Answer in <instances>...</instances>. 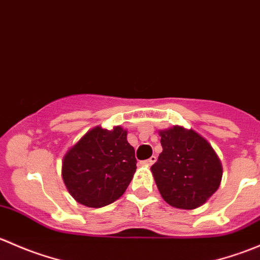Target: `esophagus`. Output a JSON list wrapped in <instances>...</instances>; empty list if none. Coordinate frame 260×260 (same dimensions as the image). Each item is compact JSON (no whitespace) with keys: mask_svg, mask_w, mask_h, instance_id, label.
Segmentation results:
<instances>
[{"mask_svg":"<svg viewBox=\"0 0 260 260\" xmlns=\"http://www.w3.org/2000/svg\"><path fill=\"white\" fill-rule=\"evenodd\" d=\"M154 161H156V156H152V157H149L148 159L142 161V165L143 166H151V165L154 164Z\"/></svg>","mask_w":260,"mask_h":260,"instance_id":"esophagus-1","label":"esophagus"}]
</instances>
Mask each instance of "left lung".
I'll list each match as a JSON object with an SVG mask.
<instances>
[{"label":"left lung","mask_w":260,"mask_h":260,"mask_svg":"<svg viewBox=\"0 0 260 260\" xmlns=\"http://www.w3.org/2000/svg\"><path fill=\"white\" fill-rule=\"evenodd\" d=\"M162 152L152 165L159 193L177 209H196L219 188L222 167L210 143L195 131H161Z\"/></svg>","instance_id":"left-lung-1"}]
</instances>
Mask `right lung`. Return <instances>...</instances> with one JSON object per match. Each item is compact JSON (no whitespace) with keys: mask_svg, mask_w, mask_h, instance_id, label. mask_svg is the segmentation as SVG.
Returning a JSON list of instances; mask_svg holds the SVG:
<instances>
[{"mask_svg":"<svg viewBox=\"0 0 260 260\" xmlns=\"http://www.w3.org/2000/svg\"><path fill=\"white\" fill-rule=\"evenodd\" d=\"M137 159L127 131L95 127L62 159V180L70 195L88 208H103L124 193Z\"/></svg>","mask_w":260,"mask_h":260,"instance_id":"obj_1","label":"right lung"}]
</instances>
